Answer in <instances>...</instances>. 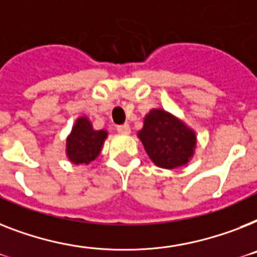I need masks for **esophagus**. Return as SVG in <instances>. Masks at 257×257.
<instances>
[{"label":"esophagus","instance_id":"34e87169","mask_svg":"<svg viewBox=\"0 0 257 257\" xmlns=\"http://www.w3.org/2000/svg\"><path fill=\"white\" fill-rule=\"evenodd\" d=\"M117 132L120 133V135H129V133H131V128H129L128 124L118 125Z\"/></svg>","mask_w":257,"mask_h":257}]
</instances>
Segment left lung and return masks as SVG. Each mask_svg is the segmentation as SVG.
Instances as JSON below:
<instances>
[{"mask_svg":"<svg viewBox=\"0 0 257 257\" xmlns=\"http://www.w3.org/2000/svg\"><path fill=\"white\" fill-rule=\"evenodd\" d=\"M137 136L152 162L169 170L189 164L197 148L195 131L164 108L149 110Z\"/></svg>","mask_w":257,"mask_h":257,"instance_id":"obj_1","label":"left lung"}]
</instances>
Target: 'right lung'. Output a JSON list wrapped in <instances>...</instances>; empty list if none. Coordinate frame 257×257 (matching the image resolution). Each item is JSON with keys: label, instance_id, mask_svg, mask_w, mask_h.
<instances>
[{"label": "right lung", "instance_id": "obj_1", "mask_svg": "<svg viewBox=\"0 0 257 257\" xmlns=\"http://www.w3.org/2000/svg\"><path fill=\"white\" fill-rule=\"evenodd\" d=\"M108 137L105 129H93L87 116L75 120L70 135L66 139V156L75 165H88L99 157L104 141Z\"/></svg>", "mask_w": 257, "mask_h": 257}]
</instances>
